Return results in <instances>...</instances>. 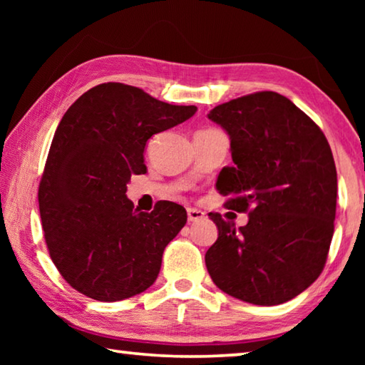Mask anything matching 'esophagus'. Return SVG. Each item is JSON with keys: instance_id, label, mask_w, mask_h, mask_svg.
I'll return each instance as SVG.
<instances>
[{"instance_id": "34e87169", "label": "esophagus", "mask_w": 365, "mask_h": 365, "mask_svg": "<svg viewBox=\"0 0 365 365\" xmlns=\"http://www.w3.org/2000/svg\"><path fill=\"white\" fill-rule=\"evenodd\" d=\"M187 214H188L190 222H197V220L206 219V212H202V211H200V209H195V207H188Z\"/></svg>"}]
</instances>
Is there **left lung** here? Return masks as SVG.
I'll return each instance as SVG.
<instances>
[{"label": "left lung", "mask_w": 365, "mask_h": 365, "mask_svg": "<svg viewBox=\"0 0 365 365\" xmlns=\"http://www.w3.org/2000/svg\"><path fill=\"white\" fill-rule=\"evenodd\" d=\"M230 137L233 165L220 170L227 207L248 211L237 228L217 212L219 237L206 267L222 292L257 306L293 299L322 274L336 212L329 141L287 96L259 91L207 114Z\"/></svg>", "instance_id": "obj_1"}]
</instances>
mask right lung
Wrapping results in <instances>:
<instances>
[{
    "instance_id": "obj_1",
    "label": "right lung",
    "mask_w": 365,
    "mask_h": 365,
    "mask_svg": "<svg viewBox=\"0 0 365 365\" xmlns=\"http://www.w3.org/2000/svg\"><path fill=\"white\" fill-rule=\"evenodd\" d=\"M196 110L114 82L93 86L67 109L49 148L38 205L49 256L77 292L113 302L156 282L187 211L160 201L141 212L125 195L127 183L146 174V141Z\"/></svg>"
}]
</instances>
